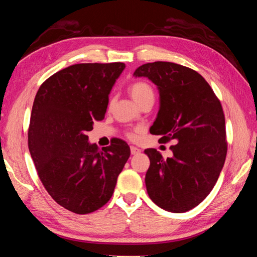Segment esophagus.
<instances>
[{
	"instance_id": "obj_1",
	"label": "esophagus",
	"mask_w": 257,
	"mask_h": 257,
	"mask_svg": "<svg viewBox=\"0 0 257 257\" xmlns=\"http://www.w3.org/2000/svg\"><path fill=\"white\" fill-rule=\"evenodd\" d=\"M130 152H132V154H133V155H137V154L141 153V150H139L138 147L132 146V147H130Z\"/></svg>"
}]
</instances>
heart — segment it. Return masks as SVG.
<instances>
[{"label":"heart","mask_w":257,"mask_h":257,"mask_svg":"<svg viewBox=\"0 0 257 257\" xmlns=\"http://www.w3.org/2000/svg\"><path fill=\"white\" fill-rule=\"evenodd\" d=\"M130 95L138 104L146 98L154 97V92L152 87L145 81H136L130 86ZM130 137H135V134H130Z\"/></svg>","instance_id":"b5f03b06"}]
</instances>
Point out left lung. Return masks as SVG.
I'll return each mask as SVG.
<instances>
[{
    "mask_svg": "<svg viewBox=\"0 0 257 257\" xmlns=\"http://www.w3.org/2000/svg\"><path fill=\"white\" fill-rule=\"evenodd\" d=\"M134 77L149 78L159 89L160 108L151 134L160 135V143H177L168 159L155 149L145 150L151 162L147 194L165 211H189L211 193L223 168L227 142L222 106L207 81L180 64L146 63Z\"/></svg>",
    "mask_w": 257,
    "mask_h": 257,
    "instance_id": "8db88e82",
    "label": "left lung"
}]
</instances>
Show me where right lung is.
<instances>
[{
  "label": "right lung",
  "mask_w": 257,
  "mask_h": 257,
  "mask_svg": "<svg viewBox=\"0 0 257 257\" xmlns=\"http://www.w3.org/2000/svg\"><path fill=\"white\" fill-rule=\"evenodd\" d=\"M124 63H79L43 82L35 96L28 147L38 177L54 201L87 214L110 201L130 156L128 144L113 139L98 149L87 134L105 115L108 95Z\"/></svg>",
  "instance_id": "1"
}]
</instances>
